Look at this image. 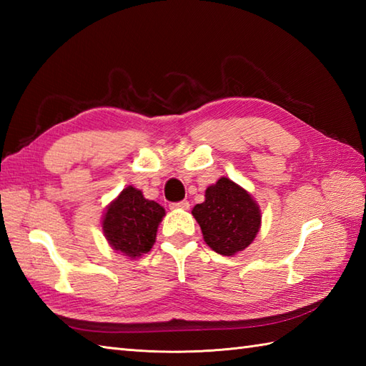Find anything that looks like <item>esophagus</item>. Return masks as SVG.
Masks as SVG:
<instances>
[{
    "mask_svg": "<svg viewBox=\"0 0 366 366\" xmlns=\"http://www.w3.org/2000/svg\"><path fill=\"white\" fill-rule=\"evenodd\" d=\"M171 209H189L190 207V203L189 201H177V203H171L169 204Z\"/></svg>",
    "mask_w": 366,
    "mask_h": 366,
    "instance_id": "esophagus-1",
    "label": "esophagus"
}]
</instances>
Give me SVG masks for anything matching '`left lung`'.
<instances>
[{
  "mask_svg": "<svg viewBox=\"0 0 366 366\" xmlns=\"http://www.w3.org/2000/svg\"><path fill=\"white\" fill-rule=\"evenodd\" d=\"M206 244L223 256L242 252L259 231L261 211L250 193L222 177L207 187L204 203L192 211Z\"/></svg>",
  "mask_w": 366,
  "mask_h": 366,
  "instance_id": "8db88e82",
  "label": "left lung"
}]
</instances>
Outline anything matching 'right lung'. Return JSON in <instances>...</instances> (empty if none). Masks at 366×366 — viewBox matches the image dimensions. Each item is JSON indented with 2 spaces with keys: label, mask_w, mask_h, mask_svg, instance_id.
Masks as SVG:
<instances>
[{
  "label": "right lung",
  "mask_w": 366,
  "mask_h": 366,
  "mask_svg": "<svg viewBox=\"0 0 366 366\" xmlns=\"http://www.w3.org/2000/svg\"><path fill=\"white\" fill-rule=\"evenodd\" d=\"M165 209L159 203L146 199L139 190L127 187L108 206L102 228L114 250L129 258H139L152 248Z\"/></svg>",
  "instance_id": "add662e5"
}]
</instances>
